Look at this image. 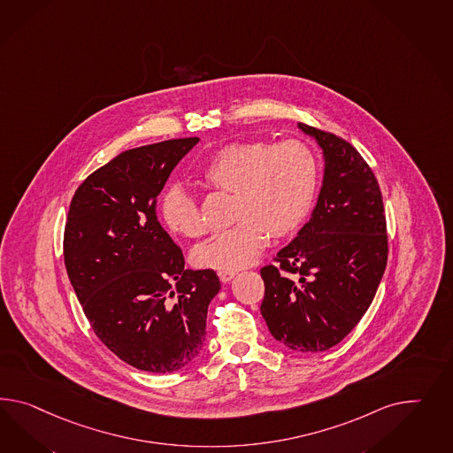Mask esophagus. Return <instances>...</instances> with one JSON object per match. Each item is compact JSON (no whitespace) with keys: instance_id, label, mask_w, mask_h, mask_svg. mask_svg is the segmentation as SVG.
I'll list each match as a JSON object with an SVG mask.
<instances>
[{"instance_id":"obj_1","label":"esophagus","mask_w":453,"mask_h":453,"mask_svg":"<svg viewBox=\"0 0 453 453\" xmlns=\"http://www.w3.org/2000/svg\"><path fill=\"white\" fill-rule=\"evenodd\" d=\"M218 275H219L222 283H227V281L233 280L234 277H235V272L234 270H219Z\"/></svg>"}]
</instances>
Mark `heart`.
<instances>
[{"label":"heart","mask_w":453,"mask_h":453,"mask_svg":"<svg viewBox=\"0 0 453 453\" xmlns=\"http://www.w3.org/2000/svg\"><path fill=\"white\" fill-rule=\"evenodd\" d=\"M201 176L234 195L237 224L197 245L193 262L201 269L239 270L257 260L270 235L287 237L303 226L319 195V159L302 140L235 142L218 150ZM159 216L173 234L197 237L204 231L195 196L181 186L161 196Z\"/></svg>","instance_id":"b5f03b06"}]
</instances>
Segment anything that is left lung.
<instances>
[{
  "instance_id": "1",
  "label": "left lung",
  "mask_w": 453,
  "mask_h": 453,
  "mask_svg": "<svg viewBox=\"0 0 453 453\" xmlns=\"http://www.w3.org/2000/svg\"><path fill=\"white\" fill-rule=\"evenodd\" d=\"M323 150L319 203L298 235L260 275L272 336L302 353L326 351L366 313L388 264L380 184L351 143L298 123Z\"/></svg>"
}]
</instances>
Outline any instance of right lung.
Segmentation results:
<instances>
[{"instance_id": "add662e5", "label": "right lung", "mask_w": 453, "mask_h": 453, "mask_svg": "<svg viewBox=\"0 0 453 453\" xmlns=\"http://www.w3.org/2000/svg\"><path fill=\"white\" fill-rule=\"evenodd\" d=\"M197 142L123 151L77 188L65 220V270L92 330L127 365L155 374L195 361L220 290L214 270L184 269L157 218L163 186Z\"/></svg>"}]
</instances>
